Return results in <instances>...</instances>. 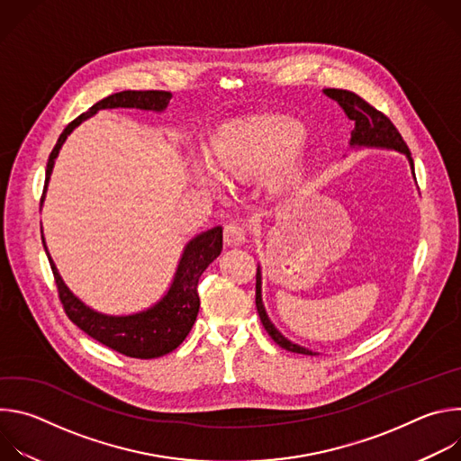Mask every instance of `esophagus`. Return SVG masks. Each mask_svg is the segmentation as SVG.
<instances>
[{"mask_svg": "<svg viewBox=\"0 0 461 461\" xmlns=\"http://www.w3.org/2000/svg\"><path fill=\"white\" fill-rule=\"evenodd\" d=\"M246 237H248V231H246V226L237 222V221H231L224 226V242L230 244V246H240L246 242Z\"/></svg>", "mask_w": 461, "mask_h": 461, "instance_id": "esophagus-1", "label": "esophagus"}]
</instances>
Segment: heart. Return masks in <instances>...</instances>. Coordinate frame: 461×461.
I'll return each mask as SVG.
<instances>
[{
	"label": "heart",
	"mask_w": 461,
	"mask_h": 461,
	"mask_svg": "<svg viewBox=\"0 0 461 461\" xmlns=\"http://www.w3.org/2000/svg\"><path fill=\"white\" fill-rule=\"evenodd\" d=\"M303 129L297 123L277 118H253L230 125L213 140L212 151L217 169L237 180H255L268 175L276 166L292 157L303 144ZM204 184H217V173L208 166H199ZM295 171H285L279 185L290 184Z\"/></svg>",
	"instance_id": "heart-1"
}]
</instances>
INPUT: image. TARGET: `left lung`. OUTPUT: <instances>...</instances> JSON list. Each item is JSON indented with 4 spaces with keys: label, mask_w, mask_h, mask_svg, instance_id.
Here are the masks:
<instances>
[{
    "label": "left lung",
    "mask_w": 461,
    "mask_h": 461,
    "mask_svg": "<svg viewBox=\"0 0 461 461\" xmlns=\"http://www.w3.org/2000/svg\"><path fill=\"white\" fill-rule=\"evenodd\" d=\"M324 95L330 96L332 100H336L345 113L348 114L350 120L356 122L354 131H352V146H375V148H390V149H398L402 153L407 155L411 167L414 169V160L411 157L409 146L405 144L403 137L400 135V131L396 129L390 122V118L381 113L379 109H375L374 105H370L366 100H363L359 95L347 91V89H324ZM255 304H257V312L260 317L262 326L268 332V336L285 350L288 352H295V354H306V356H315L313 352L290 343L286 338H283L277 328L272 324V321L268 319L265 306H262V299H260V274L257 270V283H255Z\"/></svg>",
    "instance_id": "left-lung-1"
}]
</instances>
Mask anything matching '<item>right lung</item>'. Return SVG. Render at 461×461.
I'll use <instances>...</instances> for the list:
<instances>
[{"label": "right lung", "mask_w": 461, "mask_h": 461, "mask_svg": "<svg viewBox=\"0 0 461 461\" xmlns=\"http://www.w3.org/2000/svg\"><path fill=\"white\" fill-rule=\"evenodd\" d=\"M171 96L173 95L169 91H122V93L105 96L104 100L96 102L87 113H82L78 118H75L68 127L63 129V133L59 135L54 149L49 155L43 194L54 166V158L61 144L82 120L95 114L100 109H113V107H137V109L162 111L169 104ZM43 194H41V201H43ZM43 246H45V240H43ZM221 251H222L221 226L199 237H194L185 246L175 281L167 295L148 312L125 315V317L102 315L87 308L84 303H80L69 292V288L63 285L49 253L47 257H49L50 270L56 281L59 303L65 313H68V317L80 328V330H84L93 339L109 347L111 350H116L122 356L137 357V359H153V357H162L173 352L189 334L201 306L199 292H196L199 279L203 272L221 255Z\"/></svg>", "instance_id": "1"}]
</instances>
